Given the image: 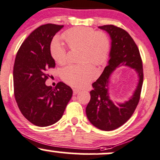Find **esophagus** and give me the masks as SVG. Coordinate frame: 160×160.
<instances>
[{"label":"esophagus","instance_id":"esophagus-1","mask_svg":"<svg viewBox=\"0 0 160 160\" xmlns=\"http://www.w3.org/2000/svg\"><path fill=\"white\" fill-rule=\"evenodd\" d=\"M73 94H74V95H76V94L78 93V92H80V90H79V89H73Z\"/></svg>","mask_w":160,"mask_h":160}]
</instances>
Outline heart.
Here are the masks:
<instances>
[{
	"label": "heart",
	"instance_id": "obj_1",
	"mask_svg": "<svg viewBox=\"0 0 160 160\" xmlns=\"http://www.w3.org/2000/svg\"><path fill=\"white\" fill-rule=\"evenodd\" d=\"M71 49L82 48L83 62H91L101 65L106 62L110 52V41L106 34L95 31L92 28L75 27L61 35ZM50 53L58 64L68 62V51L64 44L55 38L51 43ZM62 80L66 83L77 88L85 87L97 76L96 70L92 64L69 65L61 72Z\"/></svg>",
	"mask_w": 160,
	"mask_h": 160
}]
</instances>
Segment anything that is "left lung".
I'll use <instances>...</instances> for the list:
<instances>
[{
    "instance_id": "obj_1",
    "label": "left lung",
    "mask_w": 160,
    "mask_h": 160,
    "mask_svg": "<svg viewBox=\"0 0 160 160\" xmlns=\"http://www.w3.org/2000/svg\"><path fill=\"white\" fill-rule=\"evenodd\" d=\"M111 38V50L108 65L101 76L92 83L90 101L86 113L92 125L102 131H112L121 127L131 117L140 100L143 81V71L139 49L128 32L114 25L99 26ZM128 66L138 73V83L133 95L124 103L112 102L108 93L110 77L118 68Z\"/></svg>"
}]
</instances>
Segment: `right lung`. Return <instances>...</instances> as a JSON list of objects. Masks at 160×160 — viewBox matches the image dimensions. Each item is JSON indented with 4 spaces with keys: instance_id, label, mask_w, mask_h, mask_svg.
Listing matches in <instances>:
<instances>
[{
    "instance_id": "obj_1",
    "label": "right lung",
    "mask_w": 160,
    "mask_h": 160,
    "mask_svg": "<svg viewBox=\"0 0 160 160\" xmlns=\"http://www.w3.org/2000/svg\"><path fill=\"white\" fill-rule=\"evenodd\" d=\"M64 26L45 24L26 38L17 52L13 66L14 96L21 113L38 127L54 124L62 117L73 90L63 82L54 88L45 85L47 70L55 67L50 53L54 35Z\"/></svg>"
}]
</instances>
